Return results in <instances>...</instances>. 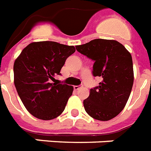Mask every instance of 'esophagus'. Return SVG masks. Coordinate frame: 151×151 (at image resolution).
<instances>
[{"label": "esophagus", "mask_w": 151, "mask_h": 151, "mask_svg": "<svg viewBox=\"0 0 151 151\" xmlns=\"http://www.w3.org/2000/svg\"><path fill=\"white\" fill-rule=\"evenodd\" d=\"M82 87V86H74V90H76H76H79V89H80V88Z\"/></svg>", "instance_id": "1"}]
</instances>
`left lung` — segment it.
I'll list each match as a JSON object with an SVG mask.
<instances>
[{
	"label": "left lung",
	"mask_w": 151,
	"mask_h": 151,
	"mask_svg": "<svg viewBox=\"0 0 151 151\" xmlns=\"http://www.w3.org/2000/svg\"><path fill=\"white\" fill-rule=\"evenodd\" d=\"M76 47L94 61L93 76L102 78L98 86L91 89L88 98L83 101L85 111L99 121L114 119L125 108L133 85L131 54L114 40L95 39Z\"/></svg>",
	"instance_id": "left-lung-1"
}]
</instances>
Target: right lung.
Returning a JSON list of instances; mask_svg holds the SVG:
<instances>
[{"mask_svg":"<svg viewBox=\"0 0 151 151\" xmlns=\"http://www.w3.org/2000/svg\"><path fill=\"white\" fill-rule=\"evenodd\" d=\"M76 51L74 46L53 41L32 42L14 63V83L28 111L42 120H51L64 111L73 86L51 83Z\"/></svg>","mask_w":151,"mask_h":151,"instance_id":"obj_1","label":"right lung"}]
</instances>
